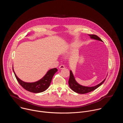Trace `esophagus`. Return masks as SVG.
<instances>
[{"instance_id": "obj_1", "label": "esophagus", "mask_w": 123, "mask_h": 123, "mask_svg": "<svg viewBox=\"0 0 123 123\" xmlns=\"http://www.w3.org/2000/svg\"><path fill=\"white\" fill-rule=\"evenodd\" d=\"M65 68V66H64V65H60L59 67V69H63V68Z\"/></svg>"}]
</instances>
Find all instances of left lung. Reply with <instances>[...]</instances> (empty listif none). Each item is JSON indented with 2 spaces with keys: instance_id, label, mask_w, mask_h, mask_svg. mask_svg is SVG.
<instances>
[{
  "instance_id": "obj_1",
  "label": "left lung",
  "mask_w": 123,
  "mask_h": 123,
  "mask_svg": "<svg viewBox=\"0 0 123 123\" xmlns=\"http://www.w3.org/2000/svg\"><path fill=\"white\" fill-rule=\"evenodd\" d=\"M89 36L92 39L103 42L101 39H100L98 37L96 36V35L89 34ZM105 80H106V78H105L102 82H101L100 83H99V84L95 86H84L81 85H80L79 83L77 82V81L75 79V78L73 74V72L71 70V71H70V76H69V78L68 83V85L70 88H71L74 92L79 94H85L86 93L91 92L95 90L97 88H98L99 86H100L104 82Z\"/></svg>"
}]
</instances>
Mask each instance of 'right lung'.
<instances>
[{
  "mask_svg": "<svg viewBox=\"0 0 123 123\" xmlns=\"http://www.w3.org/2000/svg\"><path fill=\"white\" fill-rule=\"evenodd\" d=\"M12 70L19 84L26 90L33 93H40L46 91L49 87L54 74L58 71L56 68H51L49 70L43 77L39 80L34 82L28 83L23 81L17 76L14 73L13 66Z\"/></svg>",
  "mask_w": 123,
  "mask_h": 123,
  "instance_id": "add662e5",
  "label": "right lung"
}]
</instances>
